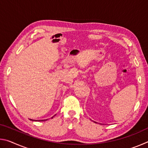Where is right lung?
<instances>
[{"mask_svg": "<svg viewBox=\"0 0 148 148\" xmlns=\"http://www.w3.org/2000/svg\"><path fill=\"white\" fill-rule=\"evenodd\" d=\"M55 116H56V115H55ZM55 116H53V117H51V119L53 118V117ZM30 120H32V121H34V120H32V119H30ZM46 120H47V119H44V120H38V121H46Z\"/></svg>", "mask_w": 148, "mask_h": 148, "instance_id": "add662e5", "label": "right lung"}]
</instances>
